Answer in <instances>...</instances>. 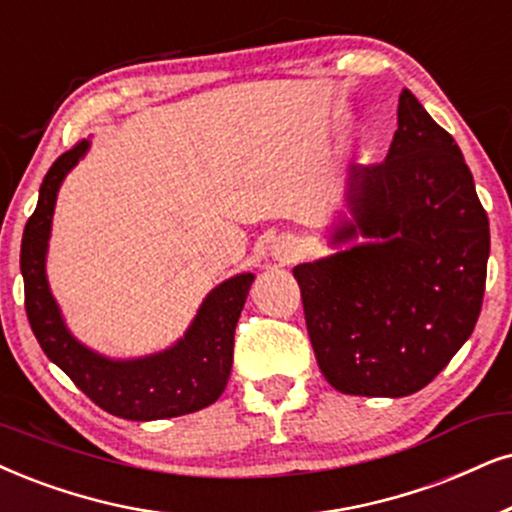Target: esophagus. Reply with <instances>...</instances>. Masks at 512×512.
<instances>
[{"label": "esophagus", "instance_id": "esophagus-1", "mask_svg": "<svg viewBox=\"0 0 512 512\" xmlns=\"http://www.w3.org/2000/svg\"><path fill=\"white\" fill-rule=\"evenodd\" d=\"M297 250H300V245H297V238L293 234H281L278 238H274V243H271V257L278 264H290L297 260Z\"/></svg>", "mask_w": 512, "mask_h": 512}]
</instances>
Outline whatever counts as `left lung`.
<instances>
[{
	"instance_id": "left-lung-1",
	"label": "left lung",
	"mask_w": 512,
	"mask_h": 512,
	"mask_svg": "<svg viewBox=\"0 0 512 512\" xmlns=\"http://www.w3.org/2000/svg\"><path fill=\"white\" fill-rule=\"evenodd\" d=\"M397 125L385 163L349 167V217L328 234L346 248L293 269L323 378L357 397L423 390L470 338L487 281L489 219L461 148L409 89Z\"/></svg>"
}]
</instances>
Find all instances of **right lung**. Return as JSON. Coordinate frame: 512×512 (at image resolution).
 <instances>
[{"instance_id": "obj_1", "label": "right lung", "mask_w": 512, "mask_h": 512, "mask_svg": "<svg viewBox=\"0 0 512 512\" xmlns=\"http://www.w3.org/2000/svg\"><path fill=\"white\" fill-rule=\"evenodd\" d=\"M89 151V141L70 148L49 167L40 200L23 231L21 274L25 312L44 354L103 411L127 420H163L215 404L229 383L234 333L255 274L243 271L219 283L186 328L163 352L111 359L82 345L68 331L47 281V252L56 196L68 172Z\"/></svg>"}]
</instances>
